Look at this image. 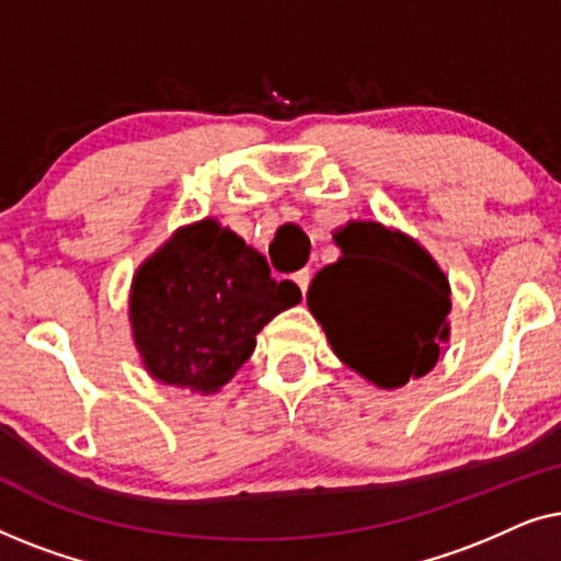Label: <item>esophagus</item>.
I'll use <instances>...</instances> for the list:
<instances>
[{
	"label": "esophagus",
	"mask_w": 561,
	"mask_h": 561,
	"mask_svg": "<svg viewBox=\"0 0 561 561\" xmlns=\"http://www.w3.org/2000/svg\"><path fill=\"white\" fill-rule=\"evenodd\" d=\"M294 283H296L298 288H301V294H306V290H309V283H311V271H309V267H304V271L294 273Z\"/></svg>",
	"instance_id": "obj_1"
}]
</instances>
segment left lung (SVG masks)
I'll return each instance as SVG.
<instances>
[{"mask_svg": "<svg viewBox=\"0 0 561 561\" xmlns=\"http://www.w3.org/2000/svg\"><path fill=\"white\" fill-rule=\"evenodd\" d=\"M342 257L317 273L309 309L344 365L380 388L426 375L449 336V283L411 237L350 221L334 234Z\"/></svg>", "mask_w": 561, "mask_h": 561, "instance_id": "left-lung-1", "label": "left lung"}]
</instances>
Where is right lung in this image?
Segmentation results:
<instances>
[{"label": "right lung", "mask_w": 561, "mask_h": 561, "mask_svg": "<svg viewBox=\"0 0 561 561\" xmlns=\"http://www.w3.org/2000/svg\"><path fill=\"white\" fill-rule=\"evenodd\" d=\"M301 301L290 280L214 219L179 229L135 275L129 321L148 373L214 393L255 350L275 313Z\"/></svg>", "instance_id": "add662e5"}]
</instances>
